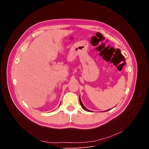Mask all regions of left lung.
Segmentation results:
<instances>
[{"label": "left lung", "mask_w": 149, "mask_h": 149, "mask_svg": "<svg viewBox=\"0 0 149 149\" xmlns=\"http://www.w3.org/2000/svg\"><path fill=\"white\" fill-rule=\"evenodd\" d=\"M79 102H80V105H81V107H82V108L84 110H86V111H90V110H88L87 109H86V107H84V105L82 104V102H81V98H80V96H79ZM109 110H107V111H109Z\"/></svg>", "instance_id": "8db88e82"}]
</instances>
